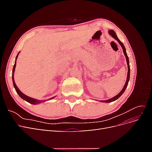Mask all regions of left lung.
Returning <instances> with one entry per match:
<instances>
[{"instance_id": "left-lung-1", "label": "left lung", "mask_w": 152, "mask_h": 152, "mask_svg": "<svg viewBox=\"0 0 152 152\" xmlns=\"http://www.w3.org/2000/svg\"><path fill=\"white\" fill-rule=\"evenodd\" d=\"M108 34L111 35L113 39H115L116 40H117V42L120 44V45L122 46V48L123 49V53L124 54V55H125L126 56V61H127V68H128V72H127V79H126V82L125 83V85H124V87L122 88V91L119 93L117 95H116L115 96H114V97H113L112 98H110L109 99H107V100H102L100 101L101 102H103V103H110V102H114V101L117 100V99H118L119 98L121 97V96L122 95V94L124 93V91H126V89L127 88V85H128V82L129 81V78H130V66H129V58L127 56V53H126V49L125 48V46H124V44L122 42H121V41L118 39V38L117 37V36L115 34V32L113 30H110L108 31Z\"/></svg>"}]
</instances>
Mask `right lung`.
Instances as JSON below:
<instances>
[{
  "label": "right lung",
  "instance_id": "add662e5",
  "mask_svg": "<svg viewBox=\"0 0 152 152\" xmlns=\"http://www.w3.org/2000/svg\"><path fill=\"white\" fill-rule=\"evenodd\" d=\"M20 52H19L18 53L17 56L16 57V59H15V65H14V66H13V68H12V83H13V86H14V87L15 88V90L16 91V93L18 94V95L20 96V97L21 98L25 100L26 102H28L32 104H39L40 103L42 102H46V101H48V100H50V99H54L56 96H53V97L50 98L47 100H38L37 99H35V98H31V97H29V96L25 95V94H23L22 93L21 91H20V90L18 89V87H17L16 84H15V79H14V73H15V68H16V59L18 57V54H19Z\"/></svg>",
  "mask_w": 152,
  "mask_h": 152
}]
</instances>
